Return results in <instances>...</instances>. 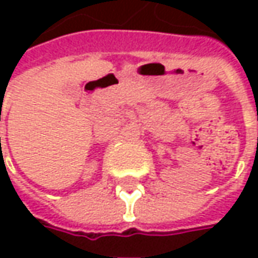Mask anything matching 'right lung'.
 Returning a JSON list of instances; mask_svg holds the SVG:
<instances>
[{
  "instance_id": "obj_1",
  "label": "right lung",
  "mask_w": 258,
  "mask_h": 258,
  "mask_svg": "<svg viewBox=\"0 0 258 258\" xmlns=\"http://www.w3.org/2000/svg\"><path fill=\"white\" fill-rule=\"evenodd\" d=\"M0 141H1V139H0Z\"/></svg>"
}]
</instances>
